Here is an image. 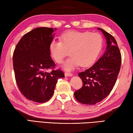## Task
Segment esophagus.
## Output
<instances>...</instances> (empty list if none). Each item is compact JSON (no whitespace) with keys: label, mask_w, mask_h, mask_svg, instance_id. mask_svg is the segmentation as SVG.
Segmentation results:
<instances>
[{"label":"esophagus","mask_w":133,"mask_h":133,"mask_svg":"<svg viewBox=\"0 0 133 133\" xmlns=\"http://www.w3.org/2000/svg\"><path fill=\"white\" fill-rule=\"evenodd\" d=\"M65 76H73V74L72 73H69V72H66L65 74Z\"/></svg>","instance_id":"1"}]
</instances>
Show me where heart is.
<instances>
[{
	"label": "heart",
	"mask_w": 133,
	"mask_h": 133,
	"mask_svg": "<svg viewBox=\"0 0 133 133\" xmlns=\"http://www.w3.org/2000/svg\"><path fill=\"white\" fill-rule=\"evenodd\" d=\"M103 46L101 34L89 31H69L63 34L61 41L52 40L49 46L50 55L57 63L62 62L69 50L71 57L62 66L72 71L81 65L85 67L94 64Z\"/></svg>",
	"instance_id": "obj_1"
}]
</instances>
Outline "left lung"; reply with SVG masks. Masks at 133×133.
Here are the masks:
<instances>
[{
    "instance_id": "left-lung-1",
    "label": "left lung",
    "mask_w": 133,
    "mask_h": 133,
    "mask_svg": "<svg viewBox=\"0 0 133 133\" xmlns=\"http://www.w3.org/2000/svg\"><path fill=\"white\" fill-rule=\"evenodd\" d=\"M107 46L104 54L89 69L78 74L82 87L74 93L75 99L85 104H95L106 97L113 89L119 73L122 57L115 38L104 31Z\"/></svg>"
}]
</instances>
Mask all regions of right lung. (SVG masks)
Listing matches in <instances>:
<instances>
[{
    "label": "right lung",
    "mask_w": 133,
    "mask_h": 133,
    "mask_svg": "<svg viewBox=\"0 0 133 133\" xmlns=\"http://www.w3.org/2000/svg\"><path fill=\"white\" fill-rule=\"evenodd\" d=\"M56 28L38 27L22 37L13 53L15 78L20 92L27 99L38 103L47 102L54 94L58 79L65 77L55 66L49 46Z\"/></svg>",
    "instance_id": "right-lung-1"
}]
</instances>
